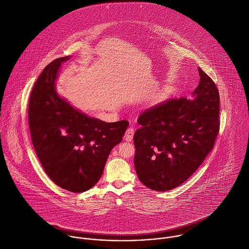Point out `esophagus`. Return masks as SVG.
I'll use <instances>...</instances> for the list:
<instances>
[{"instance_id": "esophagus-1", "label": "esophagus", "mask_w": 249, "mask_h": 249, "mask_svg": "<svg viewBox=\"0 0 249 249\" xmlns=\"http://www.w3.org/2000/svg\"><path fill=\"white\" fill-rule=\"evenodd\" d=\"M134 134H135V130L133 128H129L126 133H125V136H124V139L126 142H132L133 140V137H134Z\"/></svg>"}]
</instances>
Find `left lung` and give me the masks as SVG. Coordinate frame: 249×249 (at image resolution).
<instances>
[{
  "label": "left lung",
  "instance_id": "left-lung-1",
  "mask_svg": "<svg viewBox=\"0 0 249 249\" xmlns=\"http://www.w3.org/2000/svg\"><path fill=\"white\" fill-rule=\"evenodd\" d=\"M194 100L169 99L141 113L134 135L139 179L154 191L186 181L213 150L219 133V91L200 68Z\"/></svg>",
  "mask_w": 249,
  "mask_h": 249
}]
</instances>
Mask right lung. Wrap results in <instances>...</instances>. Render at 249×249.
I'll return each instance as SVG.
<instances>
[{
	"label": "right lung",
	"mask_w": 249,
	"mask_h": 249,
	"mask_svg": "<svg viewBox=\"0 0 249 249\" xmlns=\"http://www.w3.org/2000/svg\"><path fill=\"white\" fill-rule=\"evenodd\" d=\"M70 58L55 59L39 74L31 92L28 119L34 148L49 178L65 190L80 193L99 181L129 122L88 117L58 96V71Z\"/></svg>",
	"instance_id": "obj_1"
}]
</instances>
